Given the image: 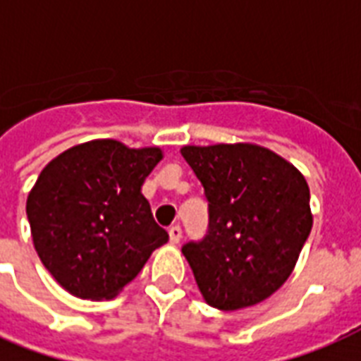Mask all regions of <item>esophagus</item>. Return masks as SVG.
Returning a JSON list of instances; mask_svg holds the SVG:
<instances>
[{
    "mask_svg": "<svg viewBox=\"0 0 361 361\" xmlns=\"http://www.w3.org/2000/svg\"><path fill=\"white\" fill-rule=\"evenodd\" d=\"M181 234H183V232H181V226H180V225H174V226H170V231H169V236H170V241H172V243H180V240H181Z\"/></svg>",
    "mask_w": 361,
    "mask_h": 361,
    "instance_id": "obj_1",
    "label": "esophagus"
}]
</instances>
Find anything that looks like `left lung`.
<instances>
[{
	"instance_id": "8db88e82",
	"label": "left lung",
	"mask_w": 361,
	"mask_h": 361,
	"mask_svg": "<svg viewBox=\"0 0 361 361\" xmlns=\"http://www.w3.org/2000/svg\"><path fill=\"white\" fill-rule=\"evenodd\" d=\"M208 198V232L181 247L204 300L221 311L264 302L307 241L313 215L300 170L255 144L185 146Z\"/></svg>"
}]
</instances>
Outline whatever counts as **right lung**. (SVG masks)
<instances>
[{
    "label": "right lung",
    "instance_id": "right-lung-1",
    "mask_svg": "<svg viewBox=\"0 0 361 361\" xmlns=\"http://www.w3.org/2000/svg\"><path fill=\"white\" fill-rule=\"evenodd\" d=\"M161 159L159 147L130 149L104 138L42 169L25 214L41 262L73 296L114 298L169 241L140 192Z\"/></svg>",
    "mask_w": 361,
    "mask_h": 361
}]
</instances>
